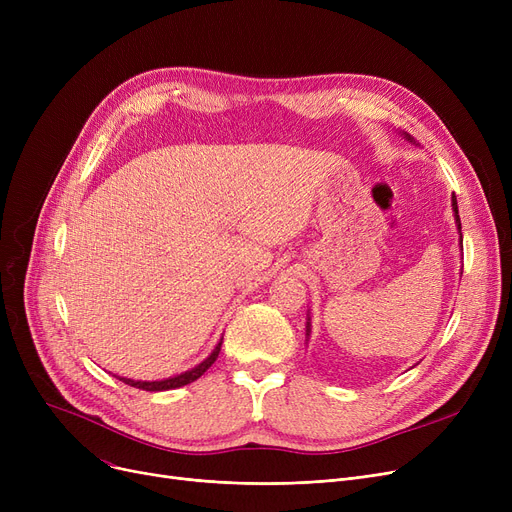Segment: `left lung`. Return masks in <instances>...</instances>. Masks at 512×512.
<instances>
[{"mask_svg":"<svg viewBox=\"0 0 512 512\" xmlns=\"http://www.w3.org/2000/svg\"><path fill=\"white\" fill-rule=\"evenodd\" d=\"M452 209H454V218H456V224H459V230H461V218H459V207H456V199L452 197Z\"/></svg>","mask_w":512,"mask_h":512,"instance_id":"8db88e82","label":"left lung"}]
</instances>
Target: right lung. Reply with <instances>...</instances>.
<instances>
[{"label":"right lung","instance_id":"1","mask_svg":"<svg viewBox=\"0 0 512 512\" xmlns=\"http://www.w3.org/2000/svg\"><path fill=\"white\" fill-rule=\"evenodd\" d=\"M220 348H222V342L213 348V353H211L201 365H197V367L191 369V371H184V373H180V375H176V378H170V380H161V382H134V380H126V378H120V380H122L124 384H128V386H134V388H139V390H147V392H161V390L180 388V386H186V384H191V382L199 380L201 375L213 365V361L218 359Z\"/></svg>","mask_w":512,"mask_h":512}]
</instances>
